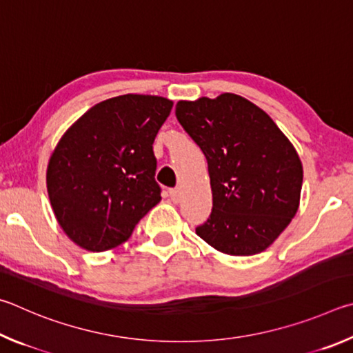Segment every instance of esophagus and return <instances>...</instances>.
<instances>
[{"label": "esophagus", "instance_id": "34e87169", "mask_svg": "<svg viewBox=\"0 0 353 353\" xmlns=\"http://www.w3.org/2000/svg\"><path fill=\"white\" fill-rule=\"evenodd\" d=\"M169 195H170V199H172L173 203H178V201H180L181 192H180V189H170L169 190Z\"/></svg>", "mask_w": 353, "mask_h": 353}]
</instances>
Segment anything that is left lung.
Listing matches in <instances>:
<instances>
[{
	"mask_svg": "<svg viewBox=\"0 0 353 353\" xmlns=\"http://www.w3.org/2000/svg\"><path fill=\"white\" fill-rule=\"evenodd\" d=\"M175 114L208 161L212 211L195 232L230 256H254L299 206L302 164L274 121L237 94L176 103Z\"/></svg>",
	"mask_w": 353,
	"mask_h": 353,
	"instance_id": "left-lung-1",
	"label": "left lung"
}]
</instances>
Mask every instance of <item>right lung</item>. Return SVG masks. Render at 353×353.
Segmentation results:
<instances>
[{"label": "right lung", "instance_id": "add662e5", "mask_svg": "<svg viewBox=\"0 0 353 353\" xmlns=\"http://www.w3.org/2000/svg\"><path fill=\"white\" fill-rule=\"evenodd\" d=\"M172 101L123 94L94 105L63 134L48 165L55 219L94 252L128 240L161 200L153 141Z\"/></svg>", "mask_w": 353, "mask_h": 353}]
</instances>
